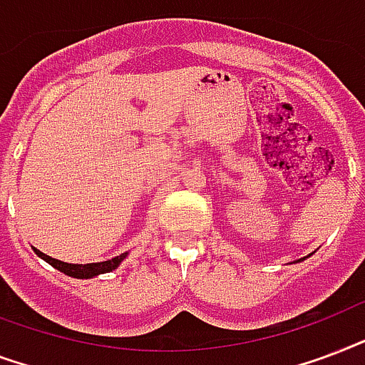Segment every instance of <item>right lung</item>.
<instances>
[{"label": "right lung", "instance_id": "1", "mask_svg": "<svg viewBox=\"0 0 365 365\" xmlns=\"http://www.w3.org/2000/svg\"><path fill=\"white\" fill-rule=\"evenodd\" d=\"M34 251H36V255L41 257L43 261L49 262L51 267H55L56 270H61V272H64L66 276H72V278H81V279L93 278V276H98V274L110 272V270L118 268V264L125 259V253H121V255L114 257V259H110V261H104V262H91V264H68V262L56 261V259H53V257L45 255V253H41V251L36 250V247H34Z\"/></svg>", "mask_w": 365, "mask_h": 365}]
</instances>
